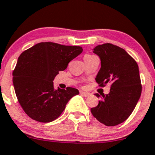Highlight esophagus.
Wrapping results in <instances>:
<instances>
[{"instance_id":"1","label":"esophagus","mask_w":155,"mask_h":155,"mask_svg":"<svg viewBox=\"0 0 155 155\" xmlns=\"http://www.w3.org/2000/svg\"><path fill=\"white\" fill-rule=\"evenodd\" d=\"M80 94L82 95H83V96H85V97H88V96H89L91 95V93L86 92H80Z\"/></svg>"}]
</instances>
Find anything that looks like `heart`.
<instances>
[{"instance_id": "heart-1", "label": "heart", "mask_w": 155, "mask_h": 155, "mask_svg": "<svg viewBox=\"0 0 155 155\" xmlns=\"http://www.w3.org/2000/svg\"><path fill=\"white\" fill-rule=\"evenodd\" d=\"M86 56H91V55H86Z\"/></svg>"}]
</instances>
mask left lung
Listing matches in <instances>:
<instances>
[{
	"instance_id": "1",
	"label": "left lung",
	"mask_w": 155,
	"mask_h": 155,
	"mask_svg": "<svg viewBox=\"0 0 155 155\" xmlns=\"http://www.w3.org/2000/svg\"><path fill=\"white\" fill-rule=\"evenodd\" d=\"M99 56L101 68L95 81L99 86L111 83L110 92L102 95V100L91 112L106 126L122 123L132 113L141 94L139 69L136 61L124 49L104 43L93 49ZM98 98L100 95L95 94Z\"/></svg>"
}]
</instances>
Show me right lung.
I'll return each instance as SVG.
<instances>
[{
    "label": "right lung",
    "instance_id": "add662e5",
    "mask_svg": "<svg viewBox=\"0 0 155 155\" xmlns=\"http://www.w3.org/2000/svg\"><path fill=\"white\" fill-rule=\"evenodd\" d=\"M82 52L81 47L43 42L19 56L13 72L17 100L25 113L40 122H50L62 114L77 89H54V78Z\"/></svg>",
    "mask_w": 155,
    "mask_h": 155
}]
</instances>
